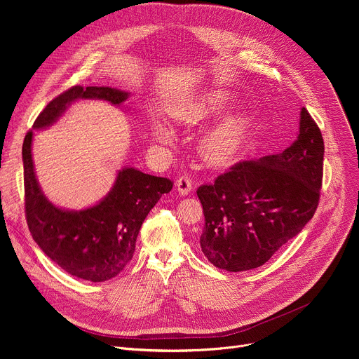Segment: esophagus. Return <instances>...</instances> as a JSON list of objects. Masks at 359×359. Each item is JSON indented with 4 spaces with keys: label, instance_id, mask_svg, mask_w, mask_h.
<instances>
[{
    "label": "esophagus",
    "instance_id": "34e87169",
    "mask_svg": "<svg viewBox=\"0 0 359 359\" xmlns=\"http://www.w3.org/2000/svg\"><path fill=\"white\" fill-rule=\"evenodd\" d=\"M176 187H177V191L182 196H187V194H190V191L193 189V182H191V179L189 176H182V177L177 179Z\"/></svg>",
    "mask_w": 359,
    "mask_h": 359
}]
</instances>
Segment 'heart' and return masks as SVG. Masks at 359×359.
<instances>
[{"label":"heart","instance_id":"obj_1","mask_svg":"<svg viewBox=\"0 0 359 359\" xmlns=\"http://www.w3.org/2000/svg\"><path fill=\"white\" fill-rule=\"evenodd\" d=\"M229 95L224 90L210 92L201 96L184 112L183 118L187 122H200L219 115L227 105ZM247 121L241 115H230L212 126L201 140V151L210 162L224 163L240 155L243 150ZM151 137L158 143L169 144L173 142V130L169 125L158 122L151 128Z\"/></svg>","mask_w":359,"mask_h":359}]
</instances>
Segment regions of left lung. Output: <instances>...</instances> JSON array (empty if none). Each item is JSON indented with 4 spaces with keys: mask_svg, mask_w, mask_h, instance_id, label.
Returning a JSON list of instances; mask_svg holds the SVG:
<instances>
[{
    "mask_svg": "<svg viewBox=\"0 0 359 359\" xmlns=\"http://www.w3.org/2000/svg\"><path fill=\"white\" fill-rule=\"evenodd\" d=\"M324 140L305 108L297 139L278 155L244 161L203 184L200 248L217 269L238 273L267 263L309 223L318 206Z\"/></svg>",
    "mask_w": 359,
    "mask_h": 359,
    "instance_id": "8db88e82",
    "label": "left lung"
}]
</instances>
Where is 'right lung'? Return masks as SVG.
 Returning a JSON list of instances; mask_svg holds the SVG:
<instances>
[{
    "label": "right lung",
    "mask_w": 359,
    "mask_h": 359,
    "mask_svg": "<svg viewBox=\"0 0 359 359\" xmlns=\"http://www.w3.org/2000/svg\"><path fill=\"white\" fill-rule=\"evenodd\" d=\"M129 92L111 86H74L50 100L22 144L25 213L32 238L68 274L102 283L116 277L132 260L142 223L173 183L132 166L118 170L105 197L81 210L57 206L42 191L32 159L34 130L53 126L78 100H105L121 108Z\"/></svg>",
    "instance_id": "add662e5"
}]
</instances>
